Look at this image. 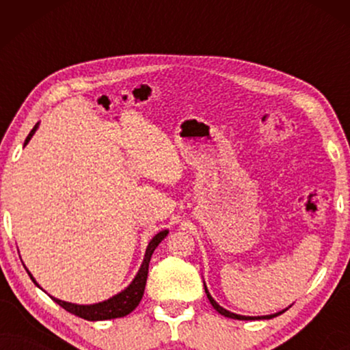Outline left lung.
<instances>
[{"mask_svg":"<svg viewBox=\"0 0 350 350\" xmlns=\"http://www.w3.org/2000/svg\"><path fill=\"white\" fill-rule=\"evenodd\" d=\"M204 286H205V284H204ZM205 293H207V298H208V301H210V304L213 306V309L215 310H218L219 314L221 315H224V317H229V319H236V320H260V319H272V317H277V315H280L282 312H285L286 309H284V310H280V312H277V314H272V315H262V317H245V315H239V314H234V312H229V310H226V309H223L221 306H219L217 301H215L213 298H212V295L208 293V290H207V286H205Z\"/></svg>","mask_w":350,"mask_h":350,"instance_id":"8db88e82","label":"left lung"}]
</instances>
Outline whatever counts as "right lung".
Returning a JSON list of instances; mask_svg holds the SVG:
<instances>
[{
	"mask_svg": "<svg viewBox=\"0 0 350 350\" xmlns=\"http://www.w3.org/2000/svg\"><path fill=\"white\" fill-rule=\"evenodd\" d=\"M40 124H36L35 127L31 129V132L28 133L27 140H25V145L28 142H30V138L33 137V133L36 132V129ZM23 145V146H25ZM169 231L164 229V231L157 232L154 237L151 239L150 243H148L146 247V253H145V258H143V262L140 266V269H138L135 279L131 282V285L127 286V288H124L121 293L114 295L113 298H109L107 301H102V303H95V304H73V303H66V301H62V299H57V298H51L55 301L57 304L62 306L65 310H68V312L78 315L81 319H85V320H90V322H95V320H109V319H118V317H124V315L131 314L133 309L137 308L138 303H140L142 298H143V293H145V285H146V279H148V266H150V261H151V255L152 252L156 250V247L159 245L162 239H164ZM28 272V269H27ZM28 275H30V279L33 280V284L36 286H40L36 284V280L33 279V275L28 272Z\"/></svg>",
	"mask_w": 350,
	"mask_h": 350,
	"instance_id": "obj_1",
	"label": "right lung"
}]
</instances>
